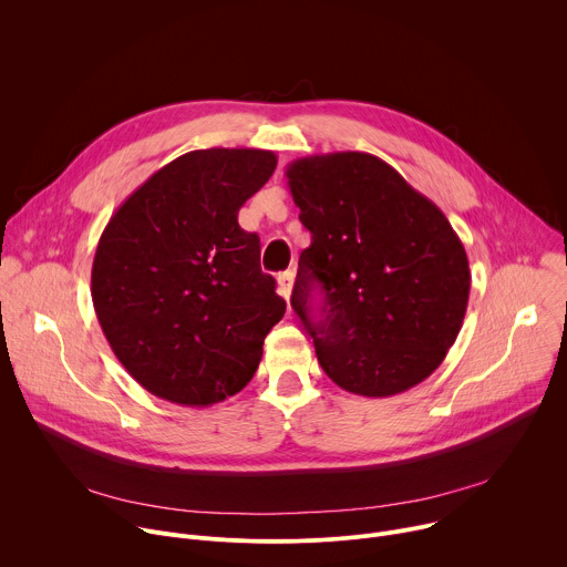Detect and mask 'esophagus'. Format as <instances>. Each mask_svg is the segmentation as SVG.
<instances>
[{"label":"esophagus","mask_w":567,"mask_h":567,"mask_svg":"<svg viewBox=\"0 0 567 567\" xmlns=\"http://www.w3.org/2000/svg\"><path fill=\"white\" fill-rule=\"evenodd\" d=\"M293 278H296V274H293L291 269H287V271H282V274L278 276V289H280V293H282L285 298H289V296H291Z\"/></svg>","instance_id":"1"}]
</instances>
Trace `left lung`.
I'll return each mask as SVG.
<instances>
[{
  "label": "left lung",
  "mask_w": 567,
  "mask_h": 567,
  "mask_svg": "<svg viewBox=\"0 0 567 567\" xmlns=\"http://www.w3.org/2000/svg\"><path fill=\"white\" fill-rule=\"evenodd\" d=\"M287 179L311 233L291 307L320 368L343 390L374 399L422 383L455 343L471 289L446 215L365 152L296 158Z\"/></svg>",
  "instance_id": "obj_1"
}]
</instances>
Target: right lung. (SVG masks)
Listing matches in <instances>:
<instances>
[{"label": "right lung", "instance_id": "1", "mask_svg": "<svg viewBox=\"0 0 567 567\" xmlns=\"http://www.w3.org/2000/svg\"><path fill=\"white\" fill-rule=\"evenodd\" d=\"M269 150L210 147L156 171L112 215L92 300L116 359L152 394L210 406L245 388L285 316L237 213L274 175Z\"/></svg>", "mask_w": 567, "mask_h": 567}]
</instances>
